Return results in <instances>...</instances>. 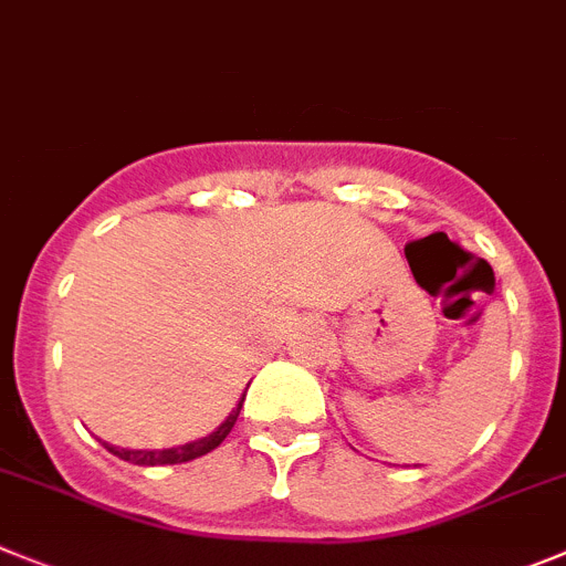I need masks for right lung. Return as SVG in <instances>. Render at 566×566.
Listing matches in <instances>:
<instances>
[{"mask_svg":"<svg viewBox=\"0 0 566 566\" xmlns=\"http://www.w3.org/2000/svg\"><path fill=\"white\" fill-rule=\"evenodd\" d=\"M242 402H245V394H242V399L237 402V408L226 416V421L214 432L198 438V441L178 443V447H170V450H123V447H114V443H108V441H103V447L111 452V455L123 458V461H128V463H136V467H167V463L172 467V463L195 461V458L206 455V452L218 450L220 443L226 441V436H229L231 427H234L237 416H240Z\"/></svg>","mask_w":566,"mask_h":566,"instance_id":"add662e5","label":"right lung"}]
</instances>
